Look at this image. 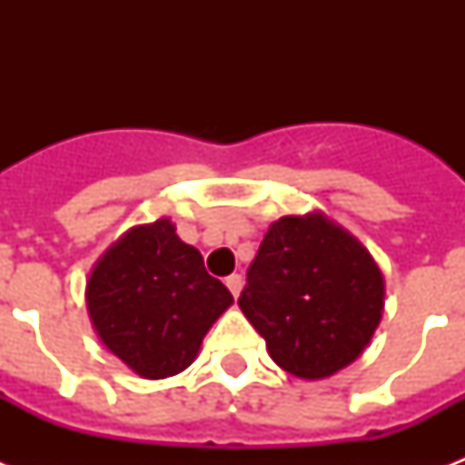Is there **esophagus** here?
<instances>
[{
  "label": "esophagus",
  "mask_w": 465,
  "mask_h": 465,
  "mask_svg": "<svg viewBox=\"0 0 465 465\" xmlns=\"http://www.w3.org/2000/svg\"><path fill=\"white\" fill-rule=\"evenodd\" d=\"M226 287H229V292H232L233 299H236V297H239L241 287H243V277H241V275H229V277H226Z\"/></svg>",
  "instance_id": "esophagus-1"
}]
</instances>
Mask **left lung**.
Instances as JSON below:
<instances>
[{
	"mask_svg": "<svg viewBox=\"0 0 465 465\" xmlns=\"http://www.w3.org/2000/svg\"><path fill=\"white\" fill-rule=\"evenodd\" d=\"M239 306L277 367L313 381L364 352L381 321L383 275L325 214H290L265 233Z\"/></svg>",
	"mask_w": 465,
	"mask_h": 465,
	"instance_id": "left-lung-1",
	"label": "left lung"
}]
</instances>
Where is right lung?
Returning <instances> with one entry per match:
<instances>
[{"label": "right lung", "instance_id": "add662e5", "mask_svg": "<svg viewBox=\"0 0 465 465\" xmlns=\"http://www.w3.org/2000/svg\"><path fill=\"white\" fill-rule=\"evenodd\" d=\"M233 304L171 219L134 226L91 270L86 306L98 338L142 379L188 369L212 323Z\"/></svg>", "mask_w": 465, "mask_h": 465}]
</instances>
